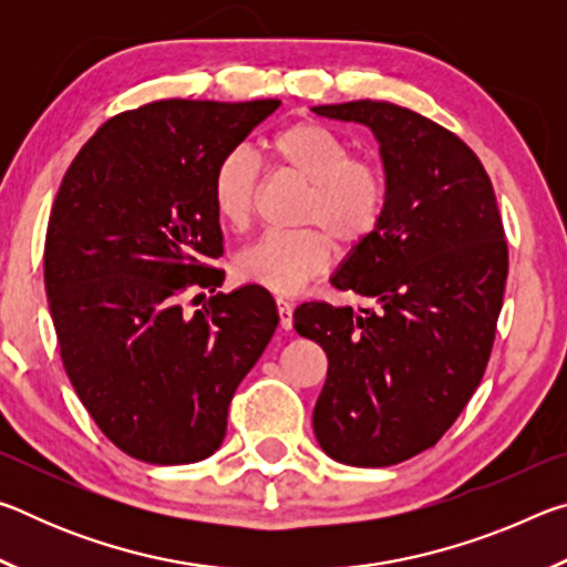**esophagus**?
<instances>
[{
	"label": "esophagus",
	"mask_w": 567,
	"mask_h": 567,
	"mask_svg": "<svg viewBox=\"0 0 567 567\" xmlns=\"http://www.w3.org/2000/svg\"><path fill=\"white\" fill-rule=\"evenodd\" d=\"M277 315H280L282 330L292 328V302H287L285 297H277Z\"/></svg>",
	"instance_id": "obj_1"
}]
</instances>
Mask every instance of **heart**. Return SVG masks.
Wrapping results in <instances>:
<instances>
[{
	"mask_svg": "<svg viewBox=\"0 0 567 567\" xmlns=\"http://www.w3.org/2000/svg\"><path fill=\"white\" fill-rule=\"evenodd\" d=\"M267 155L310 182L295 233H265L235 257L239 280L275 295H295L332 262V239L352 247L372 235L385 213V177L354 157L350 142L318 122H295L267 140ZM217 217L227 227L252 223L260 197V167L247 147L227 150L209 182Z\"/></svg>",
	"mask_w": 567,
	"mask_h": 567,
	"instance_id": "obj_1",
	"label": "heart"
}]
</instances>
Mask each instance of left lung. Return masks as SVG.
<instances>
[{
	"label": "left lung",
	"instance_id": "left-lung-1",
	"mask_svg": "<svg viewBox=\"0 0 567 567\" xmlns=\"http://www.w3.org/2000/svg\"><path fill=\"white\" fill-rule=\"evenodd\" d=\"M312 112L370 127L388 187L378 227L330 277L375 307L292 315L328 354L315 437L338 463L398 465L433 447L483 380L507 280L503 219L475 152L433 120L372 100Z\"/></svg>",
	"mask_w": 567,
	"mask_h": 567
}]
</instances>
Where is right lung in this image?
I'll return each mask as SVG.
<instances>
[{"instance_id": "1", "label": "right lung", "mask_w": 567, "mask_h": 567, "mask_svg": "<svg viewBox=\"0 0 567 567\" xmlns=\"http://www.w3.org/2000/svg\"><path fill=\"white\" fill-rule=\"evenodd\" d=\"M277 107L165 100L122 112L54 197L44 287L64 370L102 433L142 463L187 465L223 445L235 390L280 322L257 285L181 312L187 289L225 280L209 267L223 257L217 159Z\"/></svg>"}]
</instances>
